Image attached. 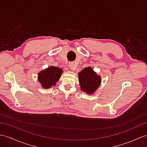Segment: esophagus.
<instances>
[{
  "instance_id": "1",
  "label": "esophagus",
  "mask_w": 147,
  "mask_h": 147,
  "mask_svg": "<svg viewBox=\"0 0 147 147\" xmlns=\"http://www.w3.org/2000/svg\"><path fill=\"white\" fill-rule=\"evenodd\" d=\"M69 68L71 70H74L75 69H76V66L75 65V64H74L73 63H70L69 64Z\"/></svg>"
}]
</instances>
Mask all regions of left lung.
<instances>
[{
  "label": "left lung",
  "instance_id": "1",
  "mask_svg": "<svg viewBox=\"0 0 147 147\" xmlns=\"http://www.w3.org/2000/svg\"><path fill=\"white\" fill-rule=\"evenodd\" d=\"M81 89L88 94H93L100 84V77L97 76L90 67H86L78 74Z\"/></svg>",
  "mask_w": 147,
  "mask_h": 147
}]
</instances>
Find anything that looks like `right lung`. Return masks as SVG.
<instances>
[{
  "instance_id": "obj_1",
  "label": "right lung",
  "mask_w": 147,
  "mask_h": 147,
  "mask_svg": "<svg viewBox=\"0 0 147 147\" xmlns=\"http://www.w3.org/2000/svg\"><path fill=\"white\" fill-rule=\"evenodd\" d=\"M62 72V70L59 67H50L38 74V81L44 88H50L56 84Z\"/></svg>"
}]
</instances>
